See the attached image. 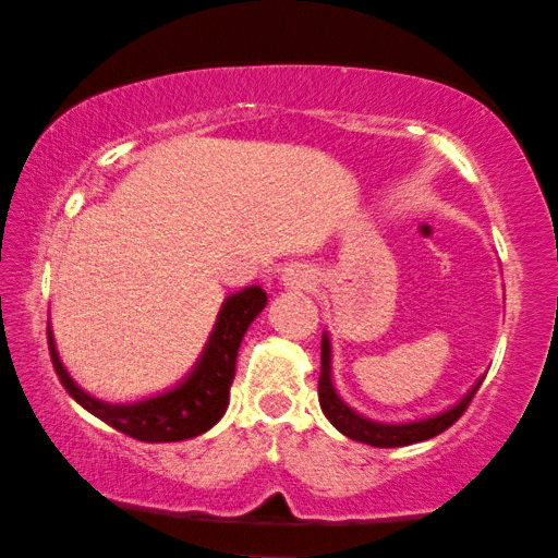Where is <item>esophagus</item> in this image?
Segmentation results:
<instances>
[{
	"label": "esophagus",
	"mask_w": 558,
	"mask_h": 558,
	"mask_svg": "<svg viewBox=\"0 0 558 558\" xmlns=\"http://www.w3.org/2000/svg\"><path fill=\"white\" fill-rule=\"evenodd\" d=\"M284 281L287 287H294V289H308L316 281V277L312 274V269L304 267V264H291V267L284 271Z\"/></svg>",
	"instance_id": "esophagus-1"
}]
</instances>
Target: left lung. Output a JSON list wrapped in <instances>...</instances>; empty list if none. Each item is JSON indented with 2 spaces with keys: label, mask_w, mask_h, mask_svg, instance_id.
Segmentation results:
<instances>
[{
  "label": "left lung",
  "mask_w": 558,
  "mask_h": 558,
  "mask_svg": "<svg viewBox=\"0 0 558 558\" xmlns=\"http://www.w3.org/2000/svg\"><path fill=\"white\" fill-rule=\"evenodd\" d=\"M482 378L477 380L468 396H464L458 405L445 410V413L417 420V423H403V425H388V423H376V420H368L355 413L343 400L336 396L333 383H331V345L324 336L322 341V376H318V403H322L324 415L331 420L336 430H341L345 437H351L355 442H365L373 447H405L413 442L430 440V437L445 433L447 427L458 423L464 410L472 403L474 392L480 390Z\"/></svg>",
  "instance_id": "left-lung-1"
}]
</instances>
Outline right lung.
I'll use <instances>...</instances> for the list:
<instances>
[{"label":"right lung","instance_id":"1","mask_svg":"<svg viewBox=\"0 0 558 558\" xmlns=\"http://www.w3.org/2000/svg\"><path fill=\"white\" fill-rule=\"evenodd\" d=\"M267 304V291L259 287H246L236 294L227 296L222 312L217 316L215 331L209 336L203 359L197 361L195 371L162 396H155L141 403L111 405L96 400L81 390L63 368L49 331V353L53 371L66 388L69 396L84 405L90 415L104 420L106 425L116 427L118 433L143 442H178L187 437L207 433L230 405V388L234 380L236 351L244 339L246 328L257 318Z\"/></svg>","mask_w":558,"mask_h":558}]
</instances>
